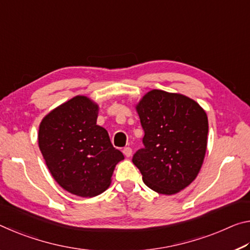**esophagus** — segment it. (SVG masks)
<instances>
[{"label":"esophagus","instance_id":"34e87169","mask_svg":"<svg viewBox=\"0 0 250 250\" xmlns=\"http://www.w3.org/2000/svg\"><path fill=\"white\" fill-rule=\"evenodd\" d=\"M123 153H124L126 157H130V156H132L133 150H132V148H130V147H125V148L123 149Z\"/></svg>","mask_w":250,"mask_h":250}]
</instances>
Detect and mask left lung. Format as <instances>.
<instances>
[{
    "label": "left lung",
    "mask_w": 250,
    "mask_h": 250,
    "mask_svg": "<svg viewBox=\"0 0 250 250\" xmlns=\"http://www.w3.org/2000/svg\"><path fill=\"white\" fill-rule=\"evenodd\" d=\"M144 147L132 161L150 189L164 195L181 191L199 173L207 147V115L181 94L153 89L137 105Z\"/></svg>",
    "instance_id": "left-lung-1"
}]
</instances>
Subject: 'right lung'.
I'll use <instances>...</instances> for the list:
<instances>
[{
	"label": "right lung",
	"instance_id": "add662e5",
	"mask_svg": "<svg viewBox=\"0 0 250 250\" xmlns=\"http://www.w3.org/2000/svg\"><path fill=\"white\" fill-rule=\"evenodd\" d=\"M98 106L76 96L43 118L39 146L55 181L69 193L94 197L109 186L116 164L124 159L107 130L96 125Z\"/></svg>",
	"mask_w": 250,
	"mask_h": 250
}]
</instances>
